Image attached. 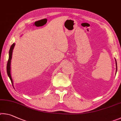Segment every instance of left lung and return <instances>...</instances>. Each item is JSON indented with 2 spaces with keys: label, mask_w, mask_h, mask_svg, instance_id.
<instances>
[{
  "label": "left lung",
  "mask_w": 121,
  "mask_h": 121,
  "mask_svg": "<svg viewBox=\"0 0 121 121\" xmlns=\"http://www.w3.org/2000/svg\"><path fill=\"white\" fill-rule=\"evenodd\" d=\"M116 71H117V63H116Z\"/></svg>",
  "instance_id": "obj_1"
}]
</instances>
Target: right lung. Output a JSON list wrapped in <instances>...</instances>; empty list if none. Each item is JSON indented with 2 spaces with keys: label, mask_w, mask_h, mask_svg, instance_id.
<instances>
[{
  "label": "right lung",
  "mask_w": 121,
  "mask_h": 121,
  "mask_svg": "<svg viewBox=\"0 0 121 121\" xmlns=\"http://www.w3.org/2000/svg\"><path fill=\"white\" fill-rule=\"evenodd\" d=\"M15 46V43H14L13 44H12V45L11 46L9 49V58H8V62L7 64V74L9 77V79L10 80V81L12 82V83H13V80H12V78L11 77V74H10V61H11V59H12V52H13V50L14 47Z\"/></svg>",
  "instance_id": "1"
}]
</instances>
